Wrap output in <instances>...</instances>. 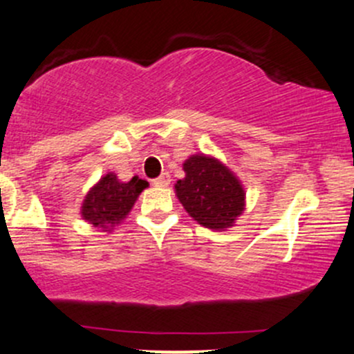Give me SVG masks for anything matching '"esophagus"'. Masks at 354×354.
I'll use <instances>...</instances> for the list:
<instances>
[{"mask_svg":"<svg viewBox=\"0 0 354 354\" xmlns=\"http://www.w3.org/2000/svg\"><path fill=\"white\" fill-rule=\"evenodd\" d=\"M169 183H171L169 173H162L161 176L156 178V180L152 181V185H154V187H159V188H165V187H167V185H169Z\"/></svg>","mask_w":354,"mask_h":354,"instance_id":"esophagus-1","label":"esophagus"}]
</instances>
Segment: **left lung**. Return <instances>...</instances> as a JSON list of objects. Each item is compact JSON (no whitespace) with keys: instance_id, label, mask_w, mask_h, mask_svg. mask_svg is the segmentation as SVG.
I'll return each instance as SVG.
<instances>
[{"instance_id":"8db88e82","label":"left lung","mask_w":354,"mask_h":354,"mask_svg":"<svg viewBox=\"0 0 354 354\" xmlns=\"http://www.w3.org/2000/svg\"><path fill=\"white\" fill-rule=\"evenodd\" d=\"M187 176L174 185L185 210L198 224L222 230L232 227L244 210V188L229 167L208 156H192L183 165Z\"/></svg>"}]
</instances>
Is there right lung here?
Listing matches in <instances>:
<instances>
[{"instance_id":"add662e5","label":"right lung","mask_w":354,"mask_h":354,"mask_svg":"<svg viewBox=\"0 0 354 354\" xmlns=\"http://www.w3.org/2000/svg\"><path fill=\"white\" fill-rule=\"evenodd\" d=\"M147 185V181L139 180V176L122 183L115 174H106L88 192L81 207V215L95 227L113 229L115 224H120L122 218H125Z\"/></svg>"}]
</instances>
